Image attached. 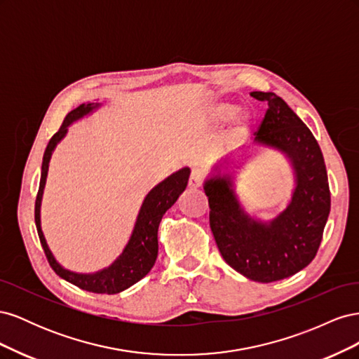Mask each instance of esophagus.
<instances>
[{
	"label": "esophagus",
	"mask_w": 359,
	"mask_h": 359,
	"mask_svg": "<svg viewBox=\"0 0 359 359\" xmlns=\"http://www.w3.org/2000/svg\"><path fill=\"white\" fill-rule=\"evenodd\" d=\"M202 182H203V172L201 169H198V168L193 169L191 170V175H190V181H189L190 187L198 189V187L202 186Z\"/></svg>",
	"instance_id": "esophagus-1"
}]
</instances>
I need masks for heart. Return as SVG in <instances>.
Here are the masks:
<instances>
[{
  "instance_id": "heart-1",
  "label": "heart",
  "mask_w": 359,
  "mask_h": 359,
  "mask_svg": "<svg viewBox=\"0 0 359 359\" xmlns=\"http://www.w3.org/2000/svg\"><path fill=\"white\" fill-rule=\"evenodd\" d=\"M235 112V106L229 103H215L212 107V115L215 119H226Z\"/></svg>"
}]
</instances>
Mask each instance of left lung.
Wrapping results in <instances>:
<instances>
[{
  "mask_svg": "<svg viewBox=\"0 0 359 359\" xmlns=\"http://www.w3.org/2000/svg\"><path fill=\"white\" fill-rule=\"evenodd\" d=\"M250 95L268 103L255 144L276 148L290 160L295 178L292 198L276 219L262 222L244 211L232 173H215L205 181L203 190L211 231L226 264L250 280L271 283L297 274L316 256L331 194L322 151L310 128L277 94L253 91Z\"/></svg>",
  "mask_w": 359,
  "mask_h": 359,
  "instance_id": "8db88e82",
  "label": "left lung"
}]
</instances>
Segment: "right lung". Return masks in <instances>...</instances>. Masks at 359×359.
<instances>
[{
	"label": "right lung",
	"instance_id": "add662e5",
	"mask_svg": "<svg viewBox=\"0 0 359 359\" xmlns=\"http://www.w3.org/2000/svg\"><path fill=\"white\" fill-rule=\"evenodd\" d=\"M99 106L100 103H86V104L82 103L81 106L76 107V109L67 114L58 132L50 137L45 151V156H43V163H41V178H40L39 193L36 198L34 219H36L40 243L43 250H45L48 262L61 278H64L66 281H69V283L78 286L83 290L114 295V293L123 292L130 286L137 283V281L140 278H144L149 273L151 268L154 266L157 253H158L157 232H158V224L161 222V217L173 203L177 202L180 194L186 190L189 177H190V169L182 168L178 172L172 173L170 177L163 180L147 194V198L144 199L142 206H140L139 210L133 233L130 236V240L126 248L123 250V253L116 257V260L111 266H107L102 271H97L94 274H79L62 268L49 250L48 243L45 240V235L41 232V224H40V205H41L43 190H45V184H46L49 161H50L53 149H55L60 140L67 135L69 126L74 121H78V119L90 115Z\"/></svg>",
	"mask_w": 359,
	"mask_h": 359
}]
</instances>
